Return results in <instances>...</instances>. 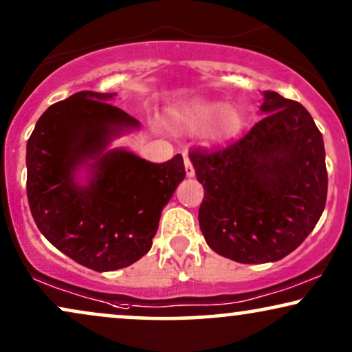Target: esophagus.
I'll list each match as a JSON object with an SVG mask.
<instances>
[{"mask_svg": "<svg viewBox=\"0 0 352 352\" xmlns=\"http://www.w3.org/2000/svg\"><path fill=\"white\" fill-rule=\"evenodd\" d=\"M184 161H185V172H186V177H188V179H193V177H195V167H193V164H191L190 157L186 156V154H184Z\"/></svg>", "mask_w": 352, "mask_h": 352, "instance_id": "esophagus-1", "label": "esophagus"}]
</instances>
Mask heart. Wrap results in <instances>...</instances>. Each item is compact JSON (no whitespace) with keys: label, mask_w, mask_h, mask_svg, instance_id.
Returning a JSON list of instances; mask_svg holds the SVG:
<instances>
[{"label":"heart","mask_w":352,"mask_h":352,"mask_svg":"<svg viewBox=\"0 0 352 352\" xmlns=\"http://www.w3.org/2000/svg\"><path fill=\"white\" fill-rule=\"evenodd\" d=\"M175 122L188 133H199L206 130V137L210 143L222 144L241 133L245 117L233 104H225L222 101L193 100L175 112Z\"/></svg>","instance_id":"heart-1"}]
</instances>
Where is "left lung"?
Returning <instances> with one entry per match:
<instances>
[{"mask_svg": "<svg viewBox=\"0 0 352 352\" xmlns=\"http://www.w3.org/2000/svg\"><path fill=\"white\" fill-rule=\"evenodd\" d=\"M264 116L222 151H191L204 188L199 228L210 250L241 264L283 259L323 212L329 177L322 133L304 106L262 93Z\"/></svg>", "mask_w": 352, "mask_h": 352, "instance_id": "left-lung-1", "label": "left lung"}]
</instances>
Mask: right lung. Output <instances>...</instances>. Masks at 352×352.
Returning a JSON list of instances; mask_svg holds the SVG:
<instances>
[{"label":"right lung","instance_id":"obj_1","mask_svg":"<svg viewBox=\"0 0 352 352\" xmlns=\"http://www.w3.org/2000/svg\"><path fill=\"white\" fill-rule=\"evenodd\" d=\"M117 93L78 91L43 112L27 142L30 212L54 248L96 272L151 250L162 209L185 179L180 154L149 162L116 138L140 122L109 104Z\"/></svg>","mask_w":352,"mask_h":352}]
</instances>
